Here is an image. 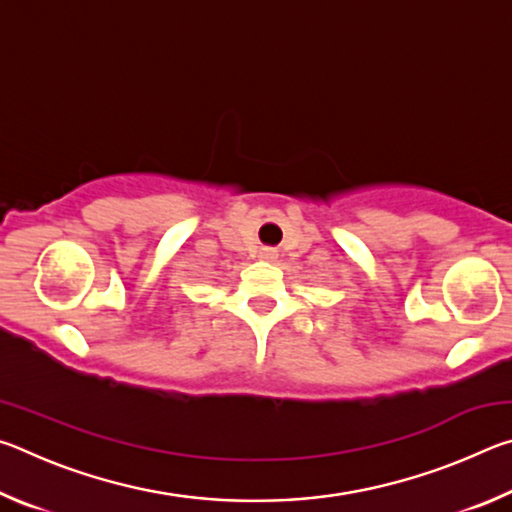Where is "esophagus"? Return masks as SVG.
I'll return each instance as SVG.
<instances>
[{
  "instance_id": "34e87169",
  "label": "esophagus",
  "mask_w": 512,
  "mask_h": 512,
  "mask_svg": "<svg viewBox=\"0 0 512 512\" xmlns=\"http://www.w3.org/2000/svg\"><path fill=\"white\" fill-rule=\"evenodd\" d=\"M262 257L268 259V262H273V259H277V250L275 248H262Z\"/></svg>"
}]
</instances>
